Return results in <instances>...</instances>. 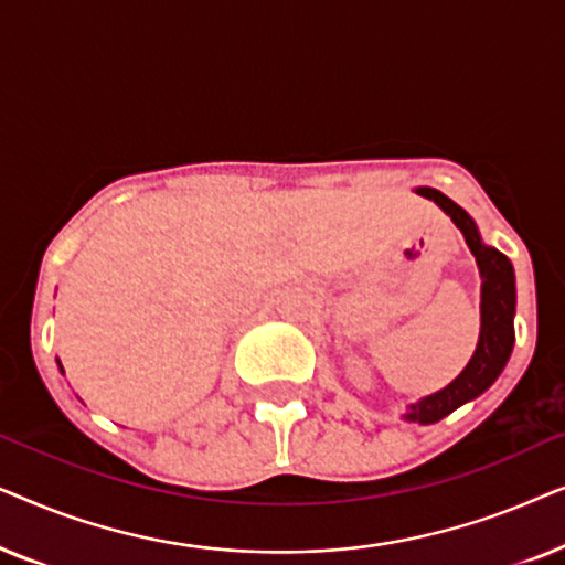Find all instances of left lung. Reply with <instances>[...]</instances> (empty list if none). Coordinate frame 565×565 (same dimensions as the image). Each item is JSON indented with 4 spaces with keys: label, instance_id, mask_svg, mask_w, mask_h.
Instances as JSON below:
<instances>
[{
    "label": "left lung",
    "instance_id": "1",
    "mask_svg": "<svg viewBox=\"0 0 565 565\" xmlns=\"http://www.w3.org/2000/svg\"><path fill=\"white\" fill-rule=\"evenodd\" d=\"M422 198L435 200L443 211L450 215V221L460 228L466 238L470 254L476 257L478 273H481V334L473 358L462 367V373L447 383L443 391L429 393L414 404H408L404 419L419 424H435L452 414L468 401L481 396L489 391L493 381L507 367L512 358L514 347V313H516V285H514V267L504 254L493 246L483 244L481 231L476 221L462 211L458 203L435 188H416Z\"/></svg>",
    "mask_w": 565,
    "mask_h": 565
}]
</instances>
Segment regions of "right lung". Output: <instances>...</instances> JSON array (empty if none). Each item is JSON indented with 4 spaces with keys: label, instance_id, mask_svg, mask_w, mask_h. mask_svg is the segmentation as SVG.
<instances>
[{
    "label": "right lung",
    "instance_id": "obj_1",
    "mask_svg": "<svg viewBox=\"0 0 565 565\" xmlns=\"http://www.w3.org/2000/svg\"><path fill=\"white\" fill-rule=\"evenodd\" d=\"M58 367H61V362H58ZM61 373H64V367H61Z\"/></svg>",
    "mask_w": 565,
    "mask_h": 565
}]
</instances>
